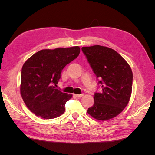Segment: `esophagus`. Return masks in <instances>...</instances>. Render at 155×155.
<instances>
[{"mask_svg": "<svg viewBox=\"0 0 155 155\" xmlns=\"http://www.w3.org/2000/svg\"><path fill=\"white\" fill-rule=\"evenodd\" d=\"M83 96V94H75V96H76L77 97H81Z\"/></svg>", "mask_w": 155, "mask_h": 155, "instance_id": "esophagus-1", "label": "esophagus"}]
</instances>
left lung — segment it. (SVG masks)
Masks as SVG:
<instances>
[{
	"mask_svg": "<svg viewBox=\"0 0 155 155\" xmlns=\"http://www.w3.org/2000/svg\"><path fill=\"white\" fill-rule=\"evenodd\" d=\"M94 73L101 92H95L94 105L87 112L98 120L113 118L129 101L133 87V72L129 64L113 49L95 45L81 48Z\"/></svg>",
	"mask_w": 155,
	"mask_h": 155,
	"instance_id": "left-lung-1",
	"label": "left lung"
}]
</instances>
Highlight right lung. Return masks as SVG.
Instances as JSON below:
<instances>
[{"instance_id": "1", "label": "right lung", "mask_w": 155, "mask_h": 155, "mask_svg": "<svg viewBox=\"0 0 155 155\" xmlns=\"http://www.w3.org/2000/svg\"><path fill=\"white\" fill-rule=\"evenodd\" d=\"M79 46L42 50L23 64L21 94L31 112L44 119L59 117L65 111V104L72 94L56 88L62 70L76 59Z\"/></svg>"}]
</instances>
